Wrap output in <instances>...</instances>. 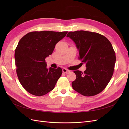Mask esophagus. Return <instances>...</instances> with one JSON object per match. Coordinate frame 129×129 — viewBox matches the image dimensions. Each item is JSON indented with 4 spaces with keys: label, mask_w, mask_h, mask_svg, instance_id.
Wrapping results in <instances>:
<instances>
[{
    "label": "esophagus",
    "mask_w": 129,
    "mask_h": 129,
    "mask_svg": "<svg viewBox=\"0 0 129 129\" xmlns=\"http://www.w3.org/2000/svg\"><path fill=\"white\" fill-rule=\"evenodd\" d=\"M62 72H63V73H64L67 74V73H68L70 72V71H69V70L67 69H66V68H64L62 69Z\"/></svg>",
    "instance_id": "obj_1"
}]
</instances>
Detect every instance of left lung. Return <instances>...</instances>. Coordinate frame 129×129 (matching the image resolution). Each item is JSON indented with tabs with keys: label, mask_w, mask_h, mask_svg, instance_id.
Wrapping results in <instances>:
<instances>
[{
	"label": "left lung",
	"mask_w": 129,
	"mask_h": 129,
	"mask_svg": "<svg viewBox=\"0 0 129 129\" xmlns=\"http://www.w3.org/2000/svg\"><path fill=\"white\" fill-rule=\"evenodd\" d=\"M69 37L75 43L79 51V59L85 63L82 73L75 71L76 80L73 88L85 96H92L102 92L114 74L115 52L111 42L99 33L84 30L70 32Z\"/></svg>",
	"instance_id": "8db88e82"
}]
</instances>
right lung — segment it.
<instances>
[{
  "instance_id": "right-lung-1",
  "label": "right lung",
  "mask_w": 129,
  "mask_h": 129,
  "mask_svg": "<svg viewBox=\"0 0 129 129\" xmlns=\"http://www.w3.org/2000/svg\"><path fill=\"white\" fill-rule=\"evenodd\" d=\"M68 32L34 31L26 34L15 50L16 72L20 83L32 95L41 96L52 91L60 77V67L47 68L46 57Z\"/></svg>"
}]
</instances>
